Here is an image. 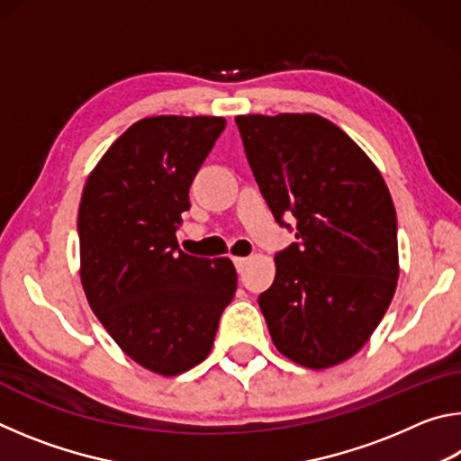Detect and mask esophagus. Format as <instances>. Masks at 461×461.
<instances>
[{
	"label": "esophagus",
	"instance_id": "esophagus-1",
	"mask_svg": "<svg viewBox=\"0 0 461 461\" xmlns=\"http://www.w3.org/2000/svg\"><path fill=\"white\" fill-rule=\"evenodd\" d=\"M233 264H236V268H238V272H241V270H244V267H246V264H248V260L249 258H244V256H233Z\"/></svg>",
	"mask_w": 461,
	"mask_h": 461
}]
</instances>
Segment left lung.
Here are the masks:
<instances>
[{"instance_id":"obj_1","label":"left lung","mask_w":461,"mask_h":461,"mask_svg":"<svg viewBox=\"0 0 461 461\" xmlns=\"http://www.w3.org/2000/svg\"><path fill=\"white\" fill-rule=\"evenodd\" d=\"M236 123L275 220H296L299 241L275 256V283L258 299L272 343L305 368H331L360 352L394 296L393 197L370 156L321 115Z\"/></svg>"}]
</instances>
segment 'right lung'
Listing matches in <instances>:
<instances>
[{"label": "right lung", "mask_w": 461, "mask_h": 461, "mask_svg": "<svg viewBox=\"0 0 461 461\" xmlns=\"http://www.w3.org/2000/svg\"><path fill=\"white\" fill-rule=\"evenodd\" d=\"M223 128L215 115L131 123L81 194L85 296L122 352L160 376L205 360L238 286L230 258H197L176 244L193 178Z\"/></svg>", "instance_id": "add662e5"}]
</instances>
